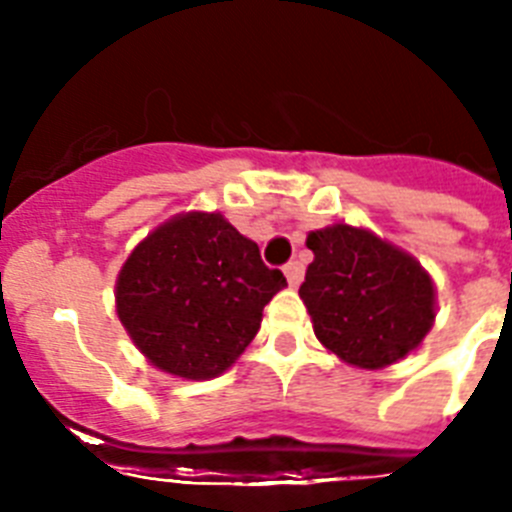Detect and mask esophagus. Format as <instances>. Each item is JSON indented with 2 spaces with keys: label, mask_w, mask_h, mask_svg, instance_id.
Segmentation results:
<instances>
[{
  "label": "esophagus",
  "mask_w": 512,
  "mask_h": 512,
  "mask_svg": "<svg viewBox=\"0 0 512 512\" xmlns=\"http://www.w3.org/2000/svg\"><path fill=\"white\" fill-rule=\"evenodd\" d=\"M283 273H286V281H289V286H299L304 278V265L299 263V260H291V263L283 265Z\"/></svg>",
  "instance_id": "1"
}]
</instances>
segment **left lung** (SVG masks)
<instances>
[{"label": "left lung", "mask_w": 512, "mask_h": 512, "mask_svg": "<svg viewBox=\"0 0 512 512\" xmlns=\"http://www.w3.org/2000/svg\"><path fill=\"white\" fill-rule=\"evenodd\" d=\"M304 307L343 362L380 369L414 351L435 320V286L414 257L346 223L312 231Z\"/></svg>", "instance_id": "left-lung-1"}]
</instances>
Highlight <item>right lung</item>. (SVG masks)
<instances>
[{"mask_svg":"<svg viewBox=\"0 0 512 512\" xmlns=\"http://www.w3.org/2000/svg\"><path fill=\"white\" fill-rule=\"evenodd\" d=\"M286 286L252 239L218 213H187L135 247L117 281V312L158 369L208 380L234 364Z\"/></svg>","mask_w":512,"mask_h":512,"instance_id":"1","label":"right lung"}]
</instances>
